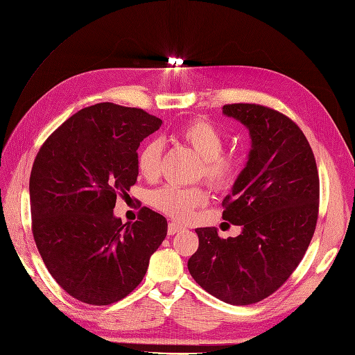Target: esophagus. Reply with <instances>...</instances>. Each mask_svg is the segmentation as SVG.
<instances>
[{"label":"esophagus","instance_id":"obj_1","mask_svg":"<svg viewBox=\"0 0 355 355\" xmlns=\"http://www.w3.org/2000/svg\"><path fill=\"white\" fill-rule=\"evenodd\" d=\"M182 230H184V227H182V225L175 223V222H170L168 223V228H167V232H168V235H175L176 232H179Z\"/></svg>","mask_w":355,"mask_h":355}]
</instances>
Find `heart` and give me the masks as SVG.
<instances>
[{"label": "heart", "instance_id": "obj_1", "mask_svg": "<svg viewBox=\"0 0 355 355\" xmlns=\"http://www.w3.org/2000/svg\"><path fill=\"white\" fill-rule=\"evenodd\" d=\"M179 141L188 145L202 161L201 173L209 184L223 189L232 185L239 176L241 157L237 154H223L225 136L219 128L207 120H191L179 127L176 133ZM163 145L157 139L146 142L137 155V168L146 179L158 175ZM149 201L158 210L178 220H187L196 209L207 202L206 191L201 188H176L164 187L149 196Z\"/></svg>", "mask_w": 355, "mask_h": 355}]
</instances>
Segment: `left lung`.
I'll list each match as a JSON object with an SVG mask.
<instances>
[{"label":"left lung","mask_w":355,"mask_h":355,"mask_svg":"<svg viewBox=\"0 0 355 355\" xmlns=\"http://www.w3.org/2000/svg\"><path fill=\"white\" fill-rule=\"evenodd\" d=\"M223 115L250 135L247 163L223 200L225 220L241 227L220 239L214 227L197 228L192 278L214 297L250 305L272 295L296 270L315 231L320 180L302 130L271 108L232 103Z\"/></svg>","instance_id":"1"}]
</instances>
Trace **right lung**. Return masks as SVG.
Instances as JSON below:
<instances>
[{"mask_svg": "<svg viewBox=\"0 0 355 355\" xmlns=\"http://www.w3.org/2000/svg\"><path fill=\"white\" fill-rule=\"evenodd\" d=\"M163 124L137 108L98 103L73 114L32 166V232L49 272L72 297L110 305L133 292L167 220L144 207L136 222L114 216L118 194L139 175L137 148Z\"/></svg>", "mask_w": 355, "mask_h": 355, "instance_id": "add662e5", "label": "right lung"}]
</instances>
